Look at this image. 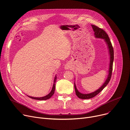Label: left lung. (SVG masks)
<instances>
[{
	"mask_svg": "<svg viewBox=\"0 0 130 130\" xmlns=\"http://www.w3.org/2000/svg\"><path fill=\"white\" fill-rule=\"evenodd\" d=\"M91 26L92 27V29L94 32V35L95 37L96 38H101V39H104L105 42L107 44V48H108L109 55L110 56L109 57L110 62H109V66L108 74V76H107L106 81H105V82L104 83L103 85L101 86V87H100L98 89H97L96 91L90 93L84 94L79 92L76 88L75 83L74 82V88L75 90L76 94L79 98L82 99H88L92 98L95 97V95H97L106 87V86L109 83L111 78V74H112V64H113V61H114V50L108 35H107L104 30L100 29V28L98 27V26H95L94 25H91Z\"/></svg>",
	"mask_w": 130,
	"mask_h": 130,
	"instance_id": "1",
	"label": "left lung"
}]
</instances>
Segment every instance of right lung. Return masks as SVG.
Segmentation results:
<instances>
[{
	"label": "right lung",
	"instance_id": "1",
	"mask_svg": "<svg viewBox=\"0 0 130 130\" xmlns=\"http://www.w3.org/2000/svg\"><path fill=\"white\" fill-rule=\"evenodd\" d=\"M56 80H57V76H56V75H55V78H54V84H53V88H52V89L51 90V91H50V92L47 95H45V96L44 97H31V96H29V95H27L28 97L32 98V99H36V100H47L49 98H51V97L52 96V95L54 94V92H55V85H56Z\"/></svg>",
	"mask_w": 130,
	"mask_h": 130
}]
</instances>
